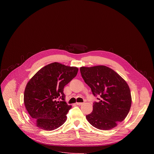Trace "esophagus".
Returning a JSON list of instances; mask_svg holds the SVG:
<instances>
[{"instance_id":"34e87169","label":"esophagus","mask_w":154,"mask_h":154,"mask_svg":"<svg viewBox=\"0 0 154 154\" xmlns=\"http://www.w3.org/2000/svg\"><path fill=\"white\" fill-rule=\"evenodd\" d=\"M76 104H77V105H82L83 104V102H77Z\"/></svg>"}]
</instances>
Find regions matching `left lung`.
<instances>
[{"label":"left lung","instance_id":"1","mask_svg":"<svg viewBox=\"0 0 154 154\" xmlns=\"http://www.w3.org/2000/svg\"><path fill=\"white\" fill-rule=\"evenodd\" d=\"M85 82L98 102L93 103V112L86 118L93 127L103 130L115 127L127 116L131 104L130 88L115 71L105 66L81 67Z\"/></svg>","mask_w":154,"mask_h":154}]
</instances>
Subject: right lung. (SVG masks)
Instances as JSON below:
<instances>
[{"instance_id":"1","label":"right lung","mask_w":154,"mask_h":154,"mask_svg":"<svg viewBox=\"0 0 154 154\" xmlns=\"http://www.w3.org/2000/svg\"><path fill=\"white\" fill-rule=\"evenodd\" d=\"M78 70L55 62L41 68L27 83L24 102L37 127L53 130L66 121L71 105L65 102L64 87L77 75Z\"/></svg>"}]
</instances>
